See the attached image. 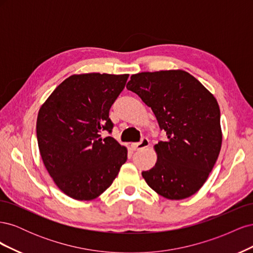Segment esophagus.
Segmentation results:
<instances>
[{"label": "esophagus", "mask_w": 253, "mask_h": 253, "mask_svg": "<svg viewBox=\"0 0 253 253\" xmlns=\"http://www.w3.org/2000/svg\"><path fill=\"white\" fill-rule=\"evenodd\" d=\"M150 145V141L148 138H142L140 142H137V143H132V149L134 151H139V150H142V149H145L148 148Z\"/></svg>", "instance_id": "esophagus-1"}]
</instances>
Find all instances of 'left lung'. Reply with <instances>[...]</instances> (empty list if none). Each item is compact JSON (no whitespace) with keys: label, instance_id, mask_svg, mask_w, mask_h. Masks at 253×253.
Listing matches in <instances>:
<instances>
[{"label":"left lung","instance_id":"1","mask_svg":"<svg viewBox=\"0 0 253 253\" xmlns=\"http://www.w3.org/2000/svg\"><path fill=\"white\" fill-rule=\"evenodd\" d=\"M126 88L152 109L167 133L166 141L154 145L155 166L142 177L168 200L193 195L208 178L223 140L215 97L181 70L132 75Z\"/></svg>","mask_w":253,"mask_h":253}]
</instances>
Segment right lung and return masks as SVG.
I'll return each mask as SVG.
<instances>
[{
    "mask_svg": "<svg viewBox=\"0 0 253 253\" xmlns=\"http://www.w3.org/2000/svg\"><path fill=\"white\" fill-rule=\"evenodd\" d=\"M128 75H73L59 84L39 110L37 138L43 164L64 194L95 200L116 178L127 150L113 137L112 104Z\"/></svg>",
    "mask_w": 253,
    "mask_h": 253,
    "instance_id": "1",
    "label": "right lung"
}]
</instances>
